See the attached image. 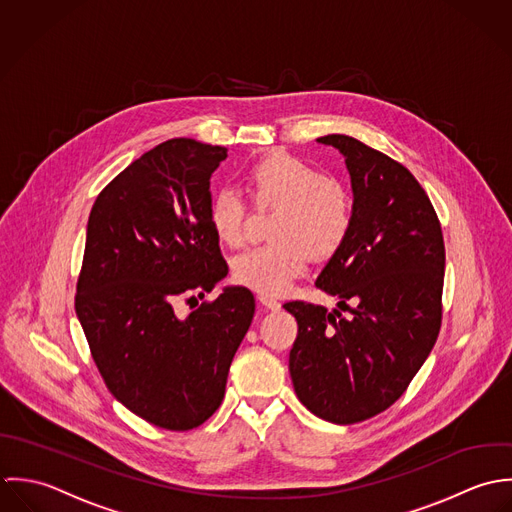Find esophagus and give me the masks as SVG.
Listing matches in <instances>:
<instances>
[{"mask_svg": "<svg viewBox=\"0 0 512 512\" xmlns=\"http://www.w3.org/2000/svg\"><path fill=\"white\" fill-rule=\"evenodd\" d=\"M259 303H261L263 307L269 308V310H279V308H281V303H279L277 299L267 297V295H259Z\"/></svg>", "mask_w": 512, "mask_h": 512, "instance_id": "esophagus-1", "label": "esophagus"}]
</instances>
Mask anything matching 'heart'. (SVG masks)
<instances>
[{
	"instance_id": "1",
	"label": "heart",
	"mask_w": 512,
	"mask_h": 512,
	"mask_svg": "<svg viewBox=\"0 0 512 512\" xmlns=\"http://www.w3.org/2000/svg\"><path fill=\"white\" fill-rule=\"evenodd\" d=\"M257 207L279 209L271 221L273 243L239 255L233 277L239 285L267 297L283 295L307 271L308 257L326 259L346 241L354 207L348 192L305 160L275 154L247 174ZM247 204L233 188H221L209 202V223L227 247L247 241Z\"/></svg>"
}]
</instances>
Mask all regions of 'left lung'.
Here are the masks:
<instances>
[{
	"instance_id": "1",
	"label": "left lung",
	"mask_w": 512,
	"mask_h": 512,
	"mask_svg": "<svg viewBox=\"0 0 512 512\" xmlns=\"http://www.w3.org/2000/svg\"><path fill=\"white\" fill-rule=\"evenodd\" d=\"M316 140L344 156L354 196L350 233L316 287L356 308L342 316L287 303L299 322L289 372L303 406L348 425L390 408L429 356L441 328L445 247L408 168L352 136Z\"/></svg>"
}]
</instances>
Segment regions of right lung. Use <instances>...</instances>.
Listing matches in <instances>:
<instances>
[{"label":"right lung","instance_id":"right-lung-1","mask_svg":"<svg viewBox=\"0 0 512 512\" xmlns=\"http://www.w3.org/2000/svg\"><path fill=\"white\" fill-rule=\"evenodd\" d=\"M227 148L172 138L122 170L91 209L75 310L110 394L152 425L188 431L221 406L255 299L227 277L209 180Z\"/></svg>","mask_w":512,"mask_h":512}]
</instances>
